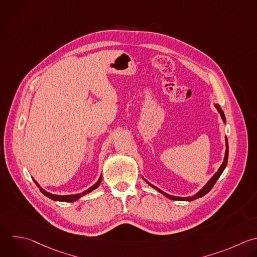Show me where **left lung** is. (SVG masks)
Here are the masks:
<instances>
[{
    "mask_svg": "<svg viewBox=\"0 0 257 257\" xmlns=\"http://www.w3.org/2000/svg\"><path fill=\"white\" fill-rule=\"evenodd\" d=\"M215 107L217 108V110H218V112L220 113V115H221V117H222V119H223V121L226 123V118H225V115H224V112H223V110L221 109V107L219 106V104H215ZM225 145H226V150H225V157H224V161H223V163H222V165L220 166V168H219V170L214 174V176L207 182V184L197 193V194H195L194 196H191V197H177V196H172V195H169V194H167V193H165L164 191H162V190H160L159 188H157L156 186H154V185H152L151 183H149L147 180H145L151 187H153L154 189H156L157 191H159L161 194H163L164 196H166L167 198H169V199H171V200H177V201H193V200H196V199H198V198H201V197H203L204 195H206L212 188H213V186L215 185V183H216V181L219 179V177L221 176V174L223 173V171H224V169L226 168V166H227V161H228V140H227V138L225 137Z\"/></svg>",
    "mask_w": 257,
    "mask_h": 257,
    "instance_id": "8db88e82",
    "label": "left lung"
}]
</instances>
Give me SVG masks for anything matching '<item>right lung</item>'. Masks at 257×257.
I'll list each match as a JSON object with an SVG mask.
<instances>
[{
	"mask_svg": "<svg viewBox=\"0 0 257 257\" xmlns=\"http://www.w3.org/2000/svg\"><path fill=\"white\" fill-rule=\"evenodd\" d=\"M101 178H102V175H100V177H99L98 181H97L93 186H91L89 189L85 190V191H84V192H82V193L74 194V195H54V194L48 193V192H47V191H45L43 188H41V187H40V185H39L35 180H34V182L36 183V185L38 186V188L40 189V191H41L45 196H47L48 198H50V199H52V200H54V201H61V202H74V201L78 200L80 197H82V196H84V195H86V194L90 193V192H91V191H93L94 189L98 188V186H99V185H100V183H101Z\"/></svg>",
	"mask_w": 257,
	"mask_h": 257,
	"instance_id": "right-lung-1",
	"label": "right lung"
}]
</instances>
